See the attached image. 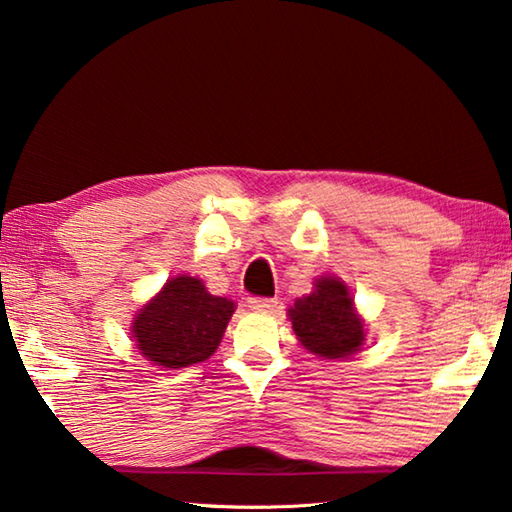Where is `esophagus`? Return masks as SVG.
Wrapping results in <instances>:
<instances>
[{
  "instance_id": "1",
  "label": "esophagus",
  "mask_w": 512,
  "mask_h": 512,
  "mask_svg": "<svg viewBox=\"0 0 512 512\" xmlns=\"http://www.w3.org/2000/svg\"><path fill=\"white\" fill-rule=\"evenodd\" d=\"M277 305H280L277 298H248V307L255 311H275Z\"/></svg>"
}]
</instances>
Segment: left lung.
Here are the masks:
<instances>
[{"label": "left lung", "mask_w": 512, "mask_h": 512, "mask_svg": "<svg viewBox=\"0 0 512 512\" xmlns=\"http://www.w3.org/2000/svg\"><path fill=\"white\" fill-rule=\"evenodd\" d=\"M293 332L309 352L327 359L350 357L363 343V323L352 307L348 287L336 277L316 282L314 293L289 309Z\"/></svg>", "instance_id": "1"}]
</instances>
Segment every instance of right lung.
Wrapping results in <instances>:
<instances>
[{"mask_svg": "<svg viewBox=\"0 0 512 512\" xmlns=\"http://www.w3.org/2000/svg\"><path fill=\"white\" fill-rule=\"evenodd\" d=\"M235 302L212 296L196 277H173L133 323V339L146 359L164 368L205 361L219 348Z\"/></svg>", "mask_w": 512, "mask_h": 512, "instance_id": "1", "label": "right lung"}]
</instances>
